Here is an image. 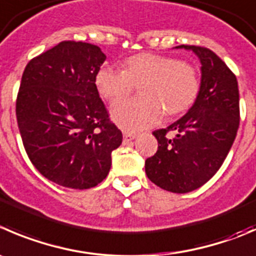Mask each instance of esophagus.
<instances>
[{
    "mask_svg": "<svg viewBox=\"0 0 256 256\" xmlns=\"http://www.w3.org/2000/svg\"><path fill=\"white\" fill-rule=\"evenodd\" d=\"M135 138H136L135 134L124 132V144H128V142H130V141H132Z\"/></svg>",
    "mask_w": 256,
    "mask_h": 256,
    "instance_id": "1",
    "label": "esophagus"
}]
</instances>
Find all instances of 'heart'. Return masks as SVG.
I'll return each mask as SVG.
<instances>
[{
    "label": "heart",
    "instance_id": "heart-1",
    "mask_svg": "<svg viewBox=\"0 0 256 256\" xmlns=\"http://www.w3.org/2000/svg\"><path fill=\"white\" fill-rule=\"evenodd\" d=\"M138 86L140 98L120 100L111 106V118L125 131H140L156 125L164 114L188 110L200 90L196 68L178 58L156 54H138L124 62V70L102 66L96 86L108 100H118Z\"/></svg>",
    "mask_w": 256,
    "mask_h": 256
}]
</instances>
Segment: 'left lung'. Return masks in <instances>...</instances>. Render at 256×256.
Returning a JSON list of instances; mask_svg holds the SVG:
<instances>
[{"label":"left lung","mask_w":256,"mask_h":256,"mask_svg":"<svg viewBox=\"0 0 256 256\" xmlns=\"http://www.w3.org/2000/svg\"><path fill=\"white\" fill-rule=\"evenodd\" d=\"M175 48L199 57L200 90L182 118L154 131L158 148L146 158L145 171L158 188L185 194L208 182L229 154L239 128V88L234 74L212 50L188 44Z\"/></svg>","instance_id":"left-lung-1"}]
</instances>
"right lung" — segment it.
I'll use <instances>...</instances> for the list:
<instances>
[{"label": "right lung", "mask_w": 256, "mask_h": 256, "mask_svg": "<svg viewBox=\"0 0 256 256\" xmlns=\"http://www.w3.org/2000/svg\"><path fill=\"white\" fill-rule=\"evenodd\" d=\"M105 60L96 44L62 41L24 71L16 101L22 142L34 168L57 185L100 184L122 142L95 84Z\"/></svg>", "instance_id": "right-lung-1"}]
</instances>
